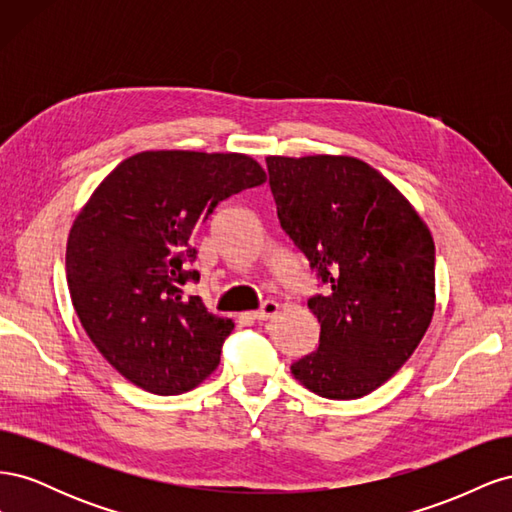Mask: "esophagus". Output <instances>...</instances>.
<instances>
[{
    "label": "esophagus",
    "instance_id": "34e87169",
    "mask_svg": "<svg viewBox=\"0 0 512 512\" xmlns=\"http://www.w3.org/2000/svg\"><path fill=\"white\" fill-rule=\"evenodd\" d=\"M277 312H280V303L273 301V299H267L265 303L260 305V309H256V312L252 314L254 320H271Z\"/></svg>",
    "mask_w": 512,
    "mask_h": 512
}]
</instances>
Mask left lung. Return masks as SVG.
Listing matches in <instances>:
<instances>
[{"instance_id": "8db88e82", "label": "left lung", "mask_w": 512, "mask_h": 512, "mask_svg": "<svg viewBox=\"0 0 512 512\" xmlns=\"http://www.w3.org/2000/svg\"><path fill=\"white\" fill-rule=\"evenodd\" d=\"M277 220L324 294L314 352L290 371L327 399H359L404 365L436 307V247L408 200L350 156H269Z\"/></svg>"}]
</instances>
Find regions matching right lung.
Returning <instances> with one entry per match:
<instances>
[{
	"label": "right lung",
	"instance_id": "add662e5",
	"mask_svg": "<svg viewBox=\"0 0 512 512\" xmlns=\"http://www.w3.org/2000/svg\"><path fill=\"white\" fill-rule=\"evenodd\" d=\"M243 153L143 151L108 175L74 220L66 273L85 333L119 374L153 395L194 389L235 329L183 297L198 282L194 230L222 200L265 183Z\"/></svg>",
	"mask_w": 512,
	"mask_h": 512
}]
</instances>
